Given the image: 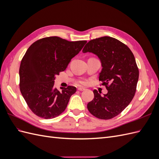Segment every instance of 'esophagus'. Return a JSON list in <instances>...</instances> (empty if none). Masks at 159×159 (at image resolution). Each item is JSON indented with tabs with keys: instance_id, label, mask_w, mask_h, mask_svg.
<instances>
[{
	"instance_id": "1",
	"label": "esophagus",
	"mask_w": 159,
	"mask_h": 159,
	"mask_svg": "<svg viewBox=\"0 0 159 159\" xmlns=\"http://www.w3.org/2000/svg\"><path fill=\"white\" fill-rule=\"evenodd\" d=\"M78 89L79 91H84L85 89L84 88H81V87H80V88H78Z\"/></svg>"
}]
</instances>
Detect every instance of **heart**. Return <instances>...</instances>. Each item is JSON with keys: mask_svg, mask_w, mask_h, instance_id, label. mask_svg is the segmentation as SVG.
I'll return each instance as SVG.
<instances>
[{"mask_svg": "<svg viewBox=\"0 0 159 159\" xmlns=\"http://www.w3.org/2000/svg\"><path fill=\"white\" fill-rule=\"evenodd\" d=\"M85 81H80V84H85Z\"/></svg>", "mask_w": 159, "mask_h": 159, "instance_id": "heart-1", "label": "heart"}]
</instances>
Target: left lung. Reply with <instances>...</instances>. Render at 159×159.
Listing matches in <instances>:
<instances>
[{
  "instance_id": "obj_1",
  "label": "left lung",
  "mask_w": 159,
  "mask_h": 159,
  "mask_svg": "<svg viewBox=\"0 0 159 159\" xmlns=\"http://www.w3.org/2000/svg\"><path fill=\"white\" fill-rule=\"evenodd\" d=\"M83 52L99 57L102 66L99 80L108 91L102 96L94 89V98L88 103V109L98 119L116 117L131 103L136 92L139 72L133 52L123 42L109 36L89 41Z\"/></svg>"
}]
</instances>
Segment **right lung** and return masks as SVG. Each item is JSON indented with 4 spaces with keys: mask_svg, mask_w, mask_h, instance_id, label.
Wrapping results in <instances>:
<instances>
[{
    "mask_svg": "<svg viewBox=\"0 0 159 159\" xmlns=\"http://www.w3.org/2000/svg\"><path fill=\"white\" fill-rule=\"evenodd\" d=\"M86 40L68 41L58 36L43 38L28 48L19 69L20 92L32 111L49 119L63 113L76 88H54L56 75L64 71Z\"/></svg>",
    "mask_w": 159,
    "mask_h": 159,
    "instance_id": "right-lung-1",
    "label": "right lung"
}]
</instances>
